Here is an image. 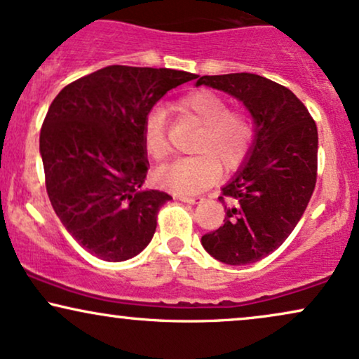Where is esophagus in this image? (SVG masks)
Listing matches in <instances>:
<instances>
[{"label": "esophagus", "instance_id": "obj_1", "mask_svg": "<svg viewBox=\"0 0 359 359\" xmlns=\"http://www.w3.org/2000/svg\"><path fill=\"white\" fill-rule=\"evenodd\" d=\"M176 198H178L180 201L189 203V205H200V203H203V200H205V198L201 196H176Z\"/></svg>", "mask_w": 359, "mask_h": 359}]
</instances>
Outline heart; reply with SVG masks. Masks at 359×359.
<instances>
[{
    "label": "heart",
    "instance_id": "b5f03b06",
    "mask_svg": "<svg viewBox=\"0 0 359 359\" xmlns=\"http://www.w3.org/2000/svg\"><path fill=\"white\" fill-rule=\"evenodd\" d=\"M175 108L201 128L193 144L196 156L178 159L156 171L154 180L163 189L180 196L201 193L215 183L219 170L236 171L250 156L256 141V123L250 113L229 109L228 101L211 90L189 93ZM143 146L154 161H163L170 154L161 109H153L146 116Z\"/></svg>",
    "mask_w": 359,
    "mask_h": 359
}]
</instances>
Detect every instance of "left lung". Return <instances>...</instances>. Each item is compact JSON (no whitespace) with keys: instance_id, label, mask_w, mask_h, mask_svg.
I'll list each match as a JSON object with an SVG mask.
<instances>
[{"instance_id":"8db88e82","label":"left lung","mask_w":359,"mask_h":359,"mask_svg":"<svg viewBox=\"0 0 359 359\" xmlns=\"http://www.w3.org/2000/svg\"><path fill=\"white\" fill-rule=\"evenodd\" d=\"M221 90L250 109L256 141L246 163L223 188L224 224L201 238L221 263L251 264L290 236L315 191L318 130L287 88L253 73L201 76L196 86Z\"/></svg>"}]
</instances>
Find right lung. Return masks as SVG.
<instances>
[{"mask_svg": "<svg viewBox=\"0 0 359 359\" xmlns=\"http://www.w3.org/2000/svg\"><path fill=\"white\" fill-rule=\"evenodd\" d=\"M198 78L168 68L113 65L57 93L39 133L53 210L96 258L125 261L148 246L159 208L172 200L143 189L144 119L168 91Z\"/></svg>", "mask_w": 359, "mask_h": 359, "instance_id": "obj_1", "label": "right lung"}]
</instances>
